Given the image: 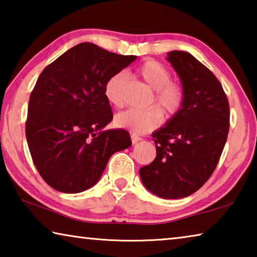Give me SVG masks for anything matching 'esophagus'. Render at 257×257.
I'll return each mask as SVG.
<instances>
[{
    "label": "esophagus",
    "instance_id": "esophagus-1",
    "mask_svg": "<svg viewBox=\"0 0 257 257\" xmlns=\"http://www.w3.org/2000/svg\"><path fill=\"white\" fill-rule=\"evenodd\" d=\"M132 142H133V144H136L137 142H139V141H142V138L138 136V135H136V134H132Z\"/></svg>",
    "mask_w": 257,
    "mask_h": 257
}]
</instances>
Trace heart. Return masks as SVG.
I'll list each match as a JSON object with an SVG mask.
<instances>
[{
  "label": "heart",
  "mask_w": 257,
  "mask_h": 257,
  "mask_svg": "<svg viewBox=\"0 0 257 257\" xmlns=\"http://www.w3.org/2000/svg\"><path fill=\"white\" fill-rule=\"evenodd\" d=\"M136 76L154 89L151 104H155L167 113L175 115L179 112L185 101V89L179 82L171 80V71L156 60H147L139 64ZM125 76L123 72L112 75L104 86V95L107 102L115 107L124 105ZM163 113L157 106L147 110H127L115 115L114 122L118 127L127 128L135 133H147L162 123Z\"/></svg>",
  "instance_id": "1"
}]
</instances>
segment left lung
<instances>
[{
	"label": "left lung",
	"instance_id": "obj_1",
	"mask_svg": "<svg viewBox=\"0 0 257 257\" xmlns=\"http://www.w3.org/2000/svg\"><path fill=\"white\" fill-rule=\"evenodd\" d=\"M179 75L185 101L167 125L153 134L156 158L139 169L143 184L165 199L187 197L214 172L230 127V106L222 85L188 52L167 54Z\"/></svg>",
	"mask_w": 257,
	"mask_h": 257
}]
</instances>
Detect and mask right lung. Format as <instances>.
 <instances>
[{
    "label": "right lung",
    "instance_id": "1",
    "mask_svg": "<svg viewBox=\"0 0 257 257\" xmlns=\"http://www.w3.org/2000/svg\"><path fill=\"white\" fill-rule=\"evenodd\" d=\"M136 59L80 43L42 71L30 94L26 137L52 188L68 194L90 188L112 154L132 145L127 130H103L113 119L104 86Z\"/></svg>",
    "mask_w": 257,
    "mask_h": 257
}]
</instances>
